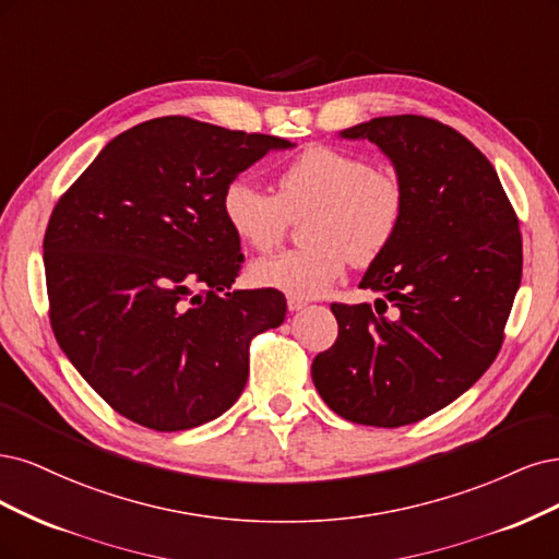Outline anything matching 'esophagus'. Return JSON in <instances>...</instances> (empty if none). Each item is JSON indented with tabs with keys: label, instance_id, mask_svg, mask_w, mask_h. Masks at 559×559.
Returning a JSON list of instances; mask_svg holds the SVG:
<instances>
[{
	"label": "esophagus",
	"instance_id": "esophagus-1",
	"mask_svg": "<svg viewBox=\"0 0 559 559\" xmlns=\"http://www.w3.org/2000/svg\"><path fill=\"white\" fill-rule=\"evenodd\" d=\"M304 306H309V301H306L304 297H293V295L287 297V309H290L293 313H295V311H301Z\"/></svg>",
	"mask_w": 559,
	"mask_h": 559
}]
</instances>
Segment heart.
Masks as SVG:
<instances>
[{
	"instance_id": "heart-1",
	"label": "heart",
	"mask_w": 559,
	"mask_h": 559,
	"mask_svg": "<svg viewBox=\"0 0 559 559\" xmlns=\"http://www.w3.org/2000/svg\"><path fill=\"white\" fill-rule=\"evenodd\" d=\"M221 209L234 237L258 253L281 243L290 221L304 214V243L253 262L250 278L293 297H316L344 276L348 262L362 269L388 253L404 223L406 188L394 169L313 143L278 171L274 194L237 176L225 186Z\"/></svg>"
}]
</instances>
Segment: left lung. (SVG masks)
Masks as SVG:
<instances>
[{
  "label": "left lung",
  "mask_w": 559,
  "mask_h": 559,
  "mask_svg": "<svg viewBox=\"0 0 559 559\" xmlns=\"http://www.w3.org/2000/svg\"><path fill=\"white\" fill-rule=\"evenodd\" d=\"M344 136L369 139L392 159L406 213L359 283L388 301H334L338 336L311 376L341 418L402 427L457 400L495 362L522 276V237L490 159L457 130L406 114Z\"/></svg>",
  "instance_id": "8db88e82"
}]
</instances>
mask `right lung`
<instances>
[{"label":"right lung","mask_w":559,"mask_h":559,"mask_svg":"<svg viewBox=\"0 0 559 559\" xmlns=\"http://www.w3.org/2000/svg\"><path fill=\"white\" fill-rule=\"evenodd\" d=\"M290 141L165 116L118 134L60 197L44 237L50 328L128 420L181 431L248 381L253 336L285 320L274 287L229 290L243 262L221 197Z\"/></svg>","instance_id":"obj_1"}]
</instances>
